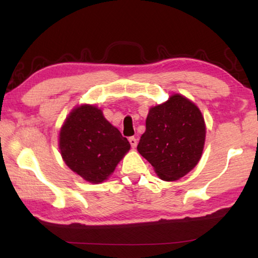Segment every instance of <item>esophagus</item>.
<instances>
[{
	"label": "esophagus",
	"mask_w": 258,
	"mask_h": 258,
	"mask_svg": "<svg viewBox=\"0 0 258 258\" xmlns=\"http://www.w3.org/2000/svg\"><path fill=\"white\" fill-rule=\"evenodd\" d=\"M128 141H130V143H131V147L132 148H137V145H138V140L135 139L134 137H131L130 139H128Z\"/></svg>",
	"instance_id": "obj_1"
}]
</instances>
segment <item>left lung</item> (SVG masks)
<instances>
[{"mask_svg": "<svg viewBox=\"0 0 258 258\" xmlns=\"http://www.w3.org/2000/svg\"><path fill=\"white\" fill-rule=\"evenodd\" d=\"M205 139L206 124L200 109L176 93L149 109L138 151L159 178L172 182L186 175L199 163Z\"/></svg>", "mask_w": 258, "mask_h": 258, "instance_id": "1", "label": "left lung"}]
</instances>
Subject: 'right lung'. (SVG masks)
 Returning <instances> with one entry per match:
<instances>
[{
	"label": "right lung",
	"instance_id": "add662e5",
	"mask_svg": "<svg viewBox=\"0 0 258 258\" xmlns=\"http://www.w3.org/2000/svg\"><path fill=\"white\" fill-rule=\"evenodd\" d=\"M130 148L127 139L93 104L74 108L60 128L61 157L74 173L90 183L107 180Z\"/></svg>",
	"mask_w": 258,
	"mask_h": 258
}]
</instances>
